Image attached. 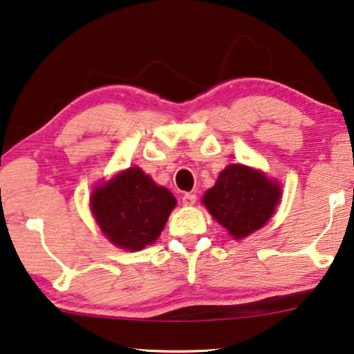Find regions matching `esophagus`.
<instances>
[{
  "label": "esophagus",
  "mask_w": 354,
  "mask_h": 354,
  "mask_svg": "<svg viewBox=\"0 0 354 354\" xmlns=\"http://www.w3.org/2000/svg\"><path fill=\"white\" fill-rule=\"evenodd\" d=\"M183 205H186V207H191V205H194V203H196V201H197V197H196V194H191V192H186L183 196Z\"/></svg>",
  "instance_id": "34e87169"
}]
</instances>
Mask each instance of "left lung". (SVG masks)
Here are the masks:
<instances>
[{
    "instance_id": "8db88e82",
    "label": "left lung",
    "mask_w": 354,
    "mask_h": 354,
    "mask_svg": "<svg viewBox=\"0 0 354 354\" xmlns=\"http://www.w3.org/2000/svg\"><path fill=\"white\" fill-rule=\"evenodd\" d=\"M282 189L265 173L232 163L203 194V205L236 241L250 236L274 215Z\"/></svg>"
}]
</instances>
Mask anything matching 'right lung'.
<instances>
[{
  "label": "right lung",
  "mask_w": 354,
  "mask_h": 354,
  "mask_svg": "<svg viewBox=\"0 0 354 354\" xmlns=\"http://www.w3.org/2000/svg\"><path fill=\"white\" fill-rule=\"evenodd\" d=\"M175 207V196L138 167L118 173L91 192V212L104 236L133 252L157 241Z\"/></svg>",
  "instance_id": "obj_1"
}]
</instances>
